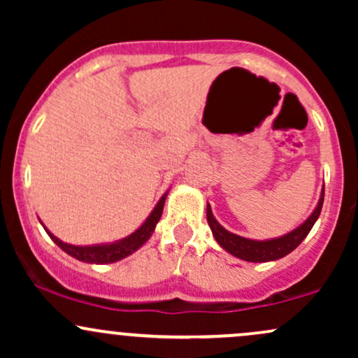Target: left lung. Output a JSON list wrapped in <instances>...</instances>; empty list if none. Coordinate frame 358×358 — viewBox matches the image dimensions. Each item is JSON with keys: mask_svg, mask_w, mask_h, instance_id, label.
Returning a JSON list of instances; mask_svg holds the SVG:
<instances>
[{"mask_svg": "<svg viewBox=\"0 0 358 358\" xmlns=\"http://www.w3.org/2000/svg\"><path fill=\"white\" fill-rule=\"evenodd\" d=\"M323 196H324V187L322 188V195H320L318 203H316L315 210L308 215L305 222L298 225L296 229H293L291 232H286L285 236L273 237V239H264V241H256V239H248V237L237 236V234L229 232L227 229L222 227L219 220L213 217L210 205L207 203V222L208 227L215 237V241L219 242L222 249L227 250L232 256L242 259V261L248 262H269L276 261L287 256L289 252H293L294 249L305 241V237L310 234L311 227L315 225V222L318 220L320 212L323 207Z\"/></svg>", "mask_w": 358, "mask_h": 358, "instance_id": "1", "label": "left lung"}]
</instances>
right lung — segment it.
I'll return each mask as SVG.
<instances>
[{
    "instance_id": "add662e5",
    "label": "right lung",
    "mask_w": 358,
    "mask_h": 358,
    "mask_svg": "<svg viewBox=\"0 0 358 358\" xmlns=\"http://www.w3.org/2000/svg\"><path fill=\"white\" fill-rule=\"evenodd\" d=\"M166 193H163L162 199L158 200V203L155 205V208L151 210L150 215L146 217V220L143 222L141 225L134 231L133 234H129L127 237H122V239L114 241V242H106V244H92V245H73L69 244V242L60 241L59 237L53 236V234L48 231L47 227L43 225L45 232L50 236V239L55 242L59 248L67 252L69 256H72L73 259L82 262H89V264H110V262H117L121 259H124L127 256H131L133 252L145 245L148 239L153 236L156 224H158L159 219H162L163 213V207H165V200H166Z\"/></svg>"
}]
</instances>
